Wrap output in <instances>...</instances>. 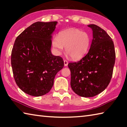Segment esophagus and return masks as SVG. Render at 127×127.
Wrapping results in <instances>:
<instances>
[{"instance_id": "1", "label": "esophagus", "mask_w": 127, "mask_h": 127, "mask_svg": "<svg viewBox=\"0 0 127 127\" xmlns=\"http://www.w3.org/2000/svg\"><path fill=\"white\" fill-rule=\"evenodd\" d=\"M64 66H67V65H68V61H67L66 60H64Z\"/></svg>"}]
</instances>
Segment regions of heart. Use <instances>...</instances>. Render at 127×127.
Wrapping results in <instances>:
<instances>
[{
	"label": "heart",
	"instance_id": "b5f03b06",
	"mask_svg": "<svg viewBox=\"0 0 127 127\" xmlns=\"http://www.w3.org/2000/svg\"><path fill=\"white\" fill-rule=\"evenodd\" d=\"M90 38L87 32L76 28L61 31L58 37H54L52 45L60 54L65 47L66 53L73 60L83 57L89 50Z\"/></svg>",
	"mask_w": 127,
	"mask_h": 127
}]
</instances>
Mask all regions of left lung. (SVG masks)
Listing matches in <instances>:
<instances>
[{"label": "left lung", "instance_id": "1", "mask_svg": "<svg viewBox=\"0 0 127 127\" xmlns=\"http://www.w3.org/2000/svg\"><path fill=\"white\" fill-rule=\"evenodd\" d=\"M93 31L88 53L81 60L70 63L71 86L79 96L93 97L106 88L112 78L116 54L112 39L95 25L88 26Z\"/></svg>", "mask_w": 127, "mask_h": 127}]
</instances>
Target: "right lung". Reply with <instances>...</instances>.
Listing matches in <instances>:
<instances>
[{"label":"right lung","mask_w":127,"mask_h":127,"mask_svg":"<svg viewBox=\"0 0 127 127\" xmlns=\"http://www.w3.org/2000/svg\"><path fill=\"white\" fill-rule=\"evenodd\" d=\"M57 23L35 22L15 41L11 57L15 81L21 90L31 96L48 93L56 74L64 67L63 58L51 52L52 34Z\"/></svg>","instance_id":"right-lung-1"}]
</instances>
